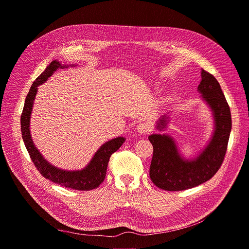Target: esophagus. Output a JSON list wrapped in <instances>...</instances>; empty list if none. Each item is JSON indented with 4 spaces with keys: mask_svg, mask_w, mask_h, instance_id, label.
<instances>
[{
    "mask_svg": "<svg viewBox=\"0 0 249 249\" xmlns=\"http://www.w3.org/2000/svg\"><path fill=\"white\" fill-rule=\"evenodd\" d=\"M137 131L140 134H147L148 132L151 131V125L147 122H141L137 126Z\"/></svg>",
    "mask_w": 249,
    "mask_h": 249,
    "instance_id": "esophagus-1",
    "label": "esophagus"
}]
</instances>
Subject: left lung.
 I'll return each instance as SVG.
<instances>
[{"instance_id": "1", "label": "left lung", "mask_w": 249, "mask_h": 249, "mask_svg": "<svg viewBox=\"0 0 249 249\" xmlns=\"http://www.w3.org/2000/svg\"><path fill=\"white\" fill-rule=\"evenodd\" d=\"M198 91L210 107L214 118V132L204 150L193 160L184 159L169 135L152 134L148 137L153 145V157L149 175L153 183L167 191H181L200 185L216 173L224 160L231 131V114L218 81L201 71ZM168 117L159 119L157 128L166 127Z\"/></svg>"}]
</instances>
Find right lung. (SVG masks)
<instances>
[{
	"instance_id": "1",
	"label": "right lung",
	"mask_w": 249,
	"mask_h": 249,
	"mask_svg": "<svg viewBox=\"0 0 249 249\" xmlns=\"http://www.w3.org/2000/svg\"><path fill=\"white\" fill-rule=\"evenodd\" d=\"M67 67L68 66L62 65L56 60L52 61L51 64L45 69V71L33 83L26 97L25 105L21 115L22 137L33 163H34L35 167L43 177L67 188L89 191L97 188L104 181L109 159L111 155L117 151L125 142L126 139L124 137H117L103 144L98 149V151L95 153L94 157L84 169L67 171L53 166L42 156V154L36 148L34 142H33L30 133V118L33 104H34L35 97L38 91V86L46 82L48 78L52 76V74L58 68L63 69Z\"/></svg>"
}]
</instances>
